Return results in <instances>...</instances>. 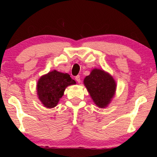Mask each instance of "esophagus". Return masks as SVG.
Returning a JSON list of instances; mask_svg holds the SVG:
<instances>
[{"label":"esophagus","mask_w":157,"mask_h":157,"mask_svg":"<svg viewBox=\"0 0 157 157\" xmlns=\"http://www.w3.org/2000/svg\"><path fill=\"white\" fill-rule=\"evenodd\" d=\"M75 79H76V81L78 82V83H80V82H81L80 76H79V75H77V76L75 77Z\"/></svg>","instance_id":"obj_1"}]
</instances>
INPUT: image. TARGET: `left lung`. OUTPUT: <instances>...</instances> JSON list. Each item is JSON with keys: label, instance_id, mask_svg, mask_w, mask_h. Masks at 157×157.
Masks as SVG:
<instances>
[{"label": "left lung", "instance_id": "left-lung-1", "mask_svg": "<svg viewBox=\"0 0 157 157\" xmlns=\"http://www.w3.org/2000/svg\"><path fill=\"white\" fill-rule=\"evenodd\" d=\"M84 85L98 107H107L116 91V82L109 74L100 69H94L84 80Z\"/></svg>", "mask_w": 157, "mask_h": 157}]
</instances>
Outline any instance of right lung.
Masks as SVG:
<instances>
[{"label":"right lung","instance_id":"add662e5","mask_svg":"<svg viewBox=\"0 0 157 157\" xmlns=\"http://www.w3.org/2000/svg\"><path fill=\"white\" fill-rule=\"evenodd\" d=\"M75 84V81L71 79L68 74L53 71L39 79L37 83V94L45 107L53 108L57 106L66 87Z\"/></svg>","mask_w":157,"mask_h":157}]
</instances>
